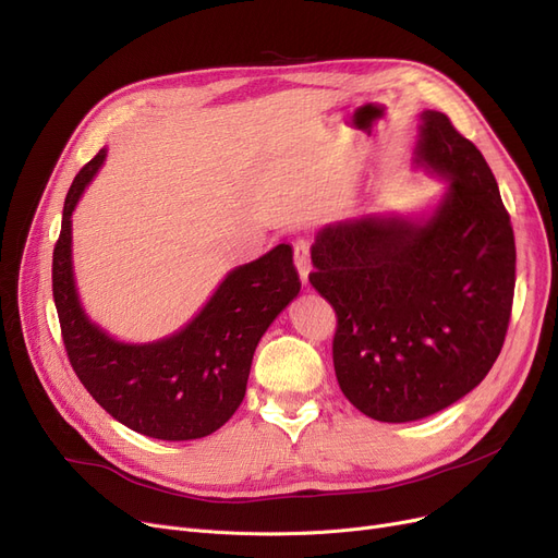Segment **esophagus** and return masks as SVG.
Instances as JSON below:
<instances>
[{"label": "esophagus", "mask_w": 558, "mask_h": 558, "mask_svg": "<svg viewBox=\"0 0 558 558\" xmlns=\"http://www.w3.org/2000/svg\"><path fill=\"white\" fill-rule=\"evenodd\" d=\"M293 260L300 272V279L306 283L308 272H311V244L308 240H295L293 242Z\"/></svg>", "instance_id": "1"}]
</instances>
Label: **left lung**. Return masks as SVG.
Segmentation results:
<instances>
[{
  "mask_svg": "<svg viewBox=\"0 0 558 558\" xmlns=\"http://www.w3.org/2000/svg\"><path fill=\"white\" fill-rule=\"evenodd\" d=\"M416 162L451 181L426 221L356 217L311 247V286L337 311L333 371L371 418L405 423L470 393L501 352L515 293V235L481 150L423 111Z\"/></svg>",
  "mask_w": 558,
  "mask_h": 558,
  "instance_id": "obj_1",
  "label": "left lung"
}]
</instances>
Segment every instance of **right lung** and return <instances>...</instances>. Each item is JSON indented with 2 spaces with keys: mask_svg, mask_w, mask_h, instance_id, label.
I'll return each instance as SVG.
<instances>
[{
  "mask_svg": "<svg viewBox=\"0 0 558 558\" xmlns=\"http://www.w3.org/2000/svg\"><path fill=\"white\" fill-rule=\"evenodd\" d=\"M107 150L88 160L65 194L61 233L52 254V295L69 362L96 403L130 430L185 441L215 433L247 391L254 350L300 293L293 250L277 244L240 265L185 329L146 345L119 343L80 306L71 265V215Z\"/></svg>",
  "mask_w": 558,
  "mask_h": 558,
  "instance_id": "obj_1",
  "label": "right lung"
}]
</instances>
